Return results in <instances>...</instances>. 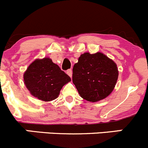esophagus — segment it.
<instances>
[{"mask_svg": "<svg viewBox=\"0 0 148 148\" xmlns=\"http://www.w3.org/2000/svg\"><path fill=\"white\" fill-rule=\"evenodd\" d=\"M67 74L70 77V78H72V75H73V70H72L71 69L67 70Z\"/></svg>", "mask_w": 148, "mask_h": 148, "instance_id": "34e87169", "label": "esophagus"}]
</instances>
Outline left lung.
<instances>
[{"label": "left lung", "instance_id": "8db88e82", "mask_svg": "<svg viewBox=\"0 0 148 148\" xmlns=\"http://www.w3.org/2000/svg\"><path fill=\"white\" fill-rule=\"evenodd\" d=\"M118 77L116 64L100 52L81 54L73 66V84L80 96L88 102H98L109 96Z\"/></svg>", "mask_w": 148, "mask_h": 148}]
</instances>
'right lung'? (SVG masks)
<instances>
[{
  "label": "right lung",
  "mask_w": 148,
  "mask_h": 148,
  "mask_svg": "<svg viewBox=\"0 0 148 148\" xmlns=\"http://www.w3.org/2000/svg\"><path fill=\"white\" fill-rule=\"evenodd\" d=\"M70 81V76L49 58L35 60L24 73V82L30 94L45 102L58 97L63 86Z\"/></svg>",
  "instance_id": "1"
}]
</instances>
